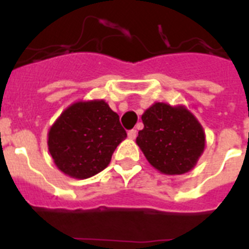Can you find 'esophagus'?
Instances as JSON below:
<instances>
[{"mask_svg": "<svg viewBox=\"0 0 249 249\" xmlns=\"http://www.w3.org/2000/svg\"><path fill=\"white\" fill-rule=\"evenodd\" d=\"M136 137H137V131H136V129H131V131H128V138L135 140Z\"/></svg>", "mask_w": 249, "mask_h": 249, "instance_id": "1", "label": "esophagus"}]
</instances>
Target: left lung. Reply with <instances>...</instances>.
<instances>
[{"label":"left lung","instance_id":"1","mask_svg":"<svg viewBox=\"0 0 249 249\" xmlns=\"http://www.w3.org/2000/svg\"><path fill=\"white\" fill-rule=\"evenodd\" d=\"M142 122L136 142L149 163L164 175L190 172L206 144L197 118L184 106L157 102L144 111Z\"/></svg>","mask_w":249,"mask_h":249}]
</instances>
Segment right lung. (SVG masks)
Here are the masks:
<instances>
[{"label": "right lung", "mask_w": 249, "mask_h": 249, "mask_svg": "<svg viewBox=\"0 0 249 249\" xmlns=\"http://www.w3.org/2000/svg\"><path fill=\"white\" fill-rule=\"evenodd\" d=\"M126 137L118 114L105 101H80L52 124L47 144L59 171L85 179L108 166L114 149Z\"/></svg>", "instance_id": "right-lung-1"}]
</instances>
